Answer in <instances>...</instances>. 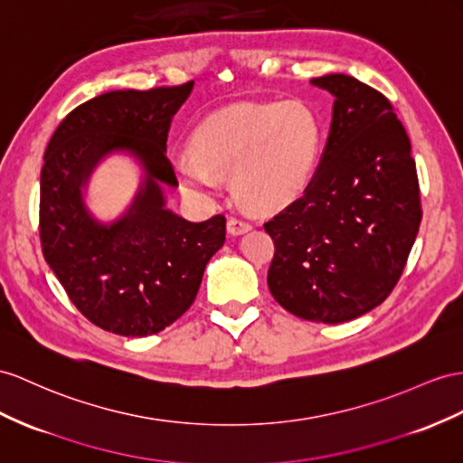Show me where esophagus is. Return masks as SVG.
Segmentation results:
<instances>
[{
	"label": "esophagus",
	"mask_w": 463,
	"mask_h": 463,
	"mask_svg": "<svg viewBox=\"0 0 463 463\" xmlns=\"http://www.w3.org/2000/svg\"><path fill=\"white\" fill-rule=\"evenodd\" d=\"M227 229H229V232H231V234L239 236V234H242V232H248V231H250V229H252V224L248 222V221H244V219L231 217V219L227 221Z\"/></svg>",
	"instance_id": "esophagus-1"
}]
</instances>
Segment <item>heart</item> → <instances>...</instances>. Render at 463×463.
<instances>
[{
  "instance_id": "1",
  "label": "heart",
  "mask_w": 463,
  "mask_h": 463,
  "mask_svg": "<svg viewBox=\"0 0 463 463\" xmlns=\"http://www.w3.org/2000/svg\"><path fill=\"white\" fill-rule=\"evenodd\" d=\"M321 123L301 101L236 103L209 115L192 137V156L175 160L189 194H215L217 177L232 175L234 195L258 211L291 203L309 184Z\"/></svg>"
}]
</instances>
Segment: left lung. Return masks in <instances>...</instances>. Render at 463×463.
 Here are the masks:
<instances>
[{
    "mask_svg": "<svg viewBox=\"0 0 463 463\" xmlns=\"http://www.w3.org/2000/svg\"><path fill=\"white\" fill-rule=\"evenodd\" d=\"M311 84L335 96L333 123L303 195L264 222L268 288L291 315L336 325L393 291L422 209L411 140L383 93L346 74Z\"/></svg>",
    "mask_w": 463,
    "mask_h": 463,
    "instance_id": "left-lung-1",
    "label": "left lung"
}]
</instances>
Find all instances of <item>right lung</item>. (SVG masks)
Segmentation results:
<instances>
[{
	"label": "right lung",
	"mask_w": 463,
	"mask_h": 463,
	"mask_svg": "<svg viewBox=\"0 0 463 463\" xmlns=\"http://www.w3.org/2000/svg\"><path fill=\"white\" fill-rule=\"evenodd\" d=\"M194 81L146 91H108L70 111L44 152L41 244L46 264L88 321L121 336L156 335L192 303L205 266L224 244L227 219L192 222L165 207L177 187L165 140ZM127 151L143 168L134 203L113 223L83 199L90 172L108 153Z\"/></svg>",
	"instance_id": "add662e5"
}]
</instances>
